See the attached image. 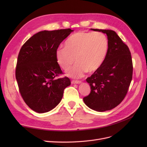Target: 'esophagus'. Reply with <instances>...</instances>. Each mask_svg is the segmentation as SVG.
Wrapping results in <instances>:
<instances>
[{"label":"esophagus","instance_id":"34e87169","mask_svg":"<svg viewBox=\"0 0 147 147\" xmlns=\"http://www.w3.org/2000/svg\"><path fill=\"white\" fill-rule=\"evenodd\" d=\"M72 84H80L82 83V81H80V80H72L71 82Z\"/></svg>","mask_w":147,"mask_h":147}]
</instances>
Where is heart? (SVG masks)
Masks as SVG:
<instances>
[{
  "instance_id": "1",
  "label": "heart",
  "mask_w": 147,
  "mask_h": 147,
  "mask_svg": "<svg viewBox=\"0 0 147 147\" xmlns=\"http://www.w3.org/2000/svg\"><path fill=\"white\" fill-rule=\"evenodd\" d=\"M108 49V40L103 33L79 32L67 40L65 47L57 49L56 61L62 69L67 70L76 59L77 63L69 69L67 75L80 78L87 72L94 73L101 67Z\"/></svg>"
}]
</instances>
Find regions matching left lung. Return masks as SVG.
<instances>
[{"mask_svg":"<svg viewBox=\"0 0 147 147\" xmlns=\"http://www.w3.org/2000/svg\"><path fill=\"white\" fill-rule=\"evenodd\" d=\"M107 35L109 49L101 67L86 78L91 92L83 101L97 112L112 110L126 96L132 78L133 65L129 49L112 30L91 29Z\"/></svg>","mask_w":147,"mask_h":147,"instance_id":"8db88e82","label":"left lung"}]
</instances>
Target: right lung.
<instances>
[{"mask_svg":"<svg viewBox=\"0 0 147 147\" xmlns=\"http://www.w3.org/2000/svg\"><path fill=\"white\" fill-rule=\"evenodd\" d=\"M70 29L43 30L34 34L22 46L18 56L16 79L22 98L37 113H45L61 102L70 79L63 74L56 57L61 43Z\"/></svg>","mask_w":147,"mask_h":147,"instance_id":"right-lung-1","label":"right lung"}]
</instances>
